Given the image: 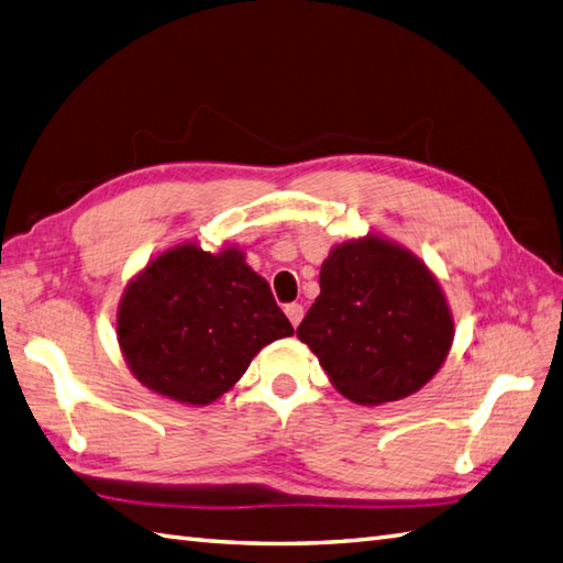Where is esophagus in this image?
<instances>
[{
  "label": "esophagus",
  "mask_w": 563,
  "mask_h": 563,
  "mask_svg": "<svg viewBox=\"0 0 563 563\" xmlns=\"http://www.w3.org/2000/svg\"><path fill=\"white\" fill-rule=\"evenodd\" d=\"M285 313H287V319H290L292 325H299V321H302V317H305V307L292 302V305L285 307Z\"/></svg>",
  "instance_id": "obj_1"
}]
</instances>
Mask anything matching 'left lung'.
Listing matches in <instances>:
<instances>
[{
    "mask_svg": "<svg viewBox=\"0 0 563 563\" xmlns=\"http://www.w3.org/2000/svg\"><path fill=\"white\" fill-rule=\"evenodd\" d=\"M319 285L297 335L345 398L400 400L439 372L453 317L434 276L408 250L378 238L345 242L323 261Z\"/></svg>",
    "mask_w": 563,
    "mask_h": 563,
    "instance_id": "obj_1",
    "label": "left lung"
}]
</instances>
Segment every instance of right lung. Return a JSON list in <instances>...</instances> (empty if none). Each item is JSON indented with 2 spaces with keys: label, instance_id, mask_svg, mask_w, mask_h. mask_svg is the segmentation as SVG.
Returning a JSON list of instances; mask_svg holds the SVG:
<instances>
[{
  "label": "right lung",
  "instance_id": "right-lung-1",
  "mask_svg": "<svg viewBox=\"0 0 563 563\" xmlns=\"http://www.w3.org/2000/svg\"><path fill=\"white\" fill-rule=\"evenodd\" d=\"M295 329L240 250L179 244L129 283L117 338L143 386L208 405L240 382L256 352Z\"/></svg>",
  "mask_w": 563,
  "mask_h": 563
}]
</instances>
